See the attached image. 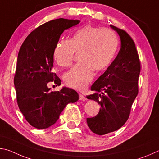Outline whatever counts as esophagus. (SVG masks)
<instances>
[{"mask_svg":"<svg viewBox=\"0 0 159 159\" xmlns=\"http://www.w3.org/2000/svg\"><path fill=\"white\" fill-rule=\"evenodd\" d=\"M79 96H80V100L84 101V100L87 99V98H86V97H84V95H82V94H81V93H80Z\"/></svg>","mask_w":159,"mask_h":159,"instance_id":"esophagus-1","label":"esophagus"}]
</instances>
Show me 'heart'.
I'll list each match as a JSON object with an SVG mask.
<instances>
[{"instance_id": "heart-1", "label": "heart", "mask_w": 159, "mask_h": 159, "mask_svg": "<svg viewBox=\"0 0 159 159\" xmlns=\"http://www.w3.org/2000/svg\"><path fill=\"white\" fill-rule=\"evenodd\" d=\"M118 47V36L113 30L87 25L75 31L70 41H59L53 57L58 66L66 67L72 63L75 53L80 52L81 62L66 73L64 81L67 87L81 91L92 82L93 70L101 72L109 66Z\"/></svg>"}]
</instances>
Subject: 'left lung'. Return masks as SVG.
Here are the masks:
<instances>
[{
    "instance_id": "obj_1",
    "label": "left lung",
    "mask_w": 159,
    "mask_h": 159,
    "mask_svg": "<svg viewBox=\"0 0 159 159\" xmlns=\"http://www.w3.org/2000/svg\"><path fill=\"white\" fill-rule=\"evenodd\" d=\"M111 27L120 36V49L105 72L92 84L91 90L96 93L87 97L101 106L97 116L87 118L88 127L98 135L118 130L126 123L139 92L141 66L134 41L125 30L113 25Z\"/></svg>"
}]
</instances>
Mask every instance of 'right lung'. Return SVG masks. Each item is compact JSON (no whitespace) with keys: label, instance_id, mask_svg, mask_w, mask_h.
<instances>
[{"label":"right lung","instance_id":"obj_1","mask_svg":"<svg viewBox=\"0 0 159 159\" xmlns=\"http://www.w3.org/2000/svg\"><path fill=\"white\" fill-rule=\"evenodd\" d=\"M80 22L63 18L53 20L32 31L20 48L14 84L18 107L29 123L46 129L56 123L67 104L79 99L77 92L67 87L52 92L50 82L61 85L55 72L53 53L60 36Z\"/></svg>","mask_w":159,"mask_h":159}]
</instances>
